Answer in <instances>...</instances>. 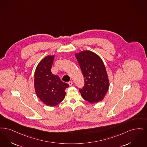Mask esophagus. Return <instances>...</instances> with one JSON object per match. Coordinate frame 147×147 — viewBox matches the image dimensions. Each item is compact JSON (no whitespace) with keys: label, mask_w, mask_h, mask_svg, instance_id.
Returning a JSON list of instances; mask_svg holds the SVG:
<instances>
[{"label":"esophagus","mask_w":147,"mask_h":147,"mask_svg":"<svg viewBox=\"0 0 147 147\" xmlns=\"http://www.w3.org/2000/svg\"><path fill=\"white\" fill-rule=\"evenodd\" d=\"M72 81H69V82H68V84H69V86H72Z\"/></svg>","instance_id":"34e87169"}]
</instances>
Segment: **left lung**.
<instances>
[{
    "instance_id": "left-lung-1",
    "label": "left lung",
    "mask_w": 147,
    "mask_h": 147,
    "mask_svg": "<svg viewBox=\"0 0 147 147\" xmlns=\"http://www.w3.org/2000/svg\"><path fill=\"white\" fill-rule=\"evenodd\" d=\"M82 71L84 85L79 91L90 103L102 101L109 87L108 76L102 59L96 53L86 51L75 54Z\"/></svg>"
}]
</instances>
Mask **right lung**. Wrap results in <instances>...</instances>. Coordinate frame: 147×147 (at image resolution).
Wrapping results in <instances>:
<instances>
[{"label":"right lung","instance_id":"1","mask_svg":"<svg viewBox=\"0 0 147 147\" xmlns=\"http://www.w3.org/2000/svg\"><path fill=\"white\" fill-rule=\"evenodd\" d=\"M54 55L43 59L34 73V88L37 96L45 104L50 107L57 105L65 98L67 83L62 82L59 77L53 75L51 66Z\"/></svg>","mask_w":147,"mask_h":147}]
</instances>
